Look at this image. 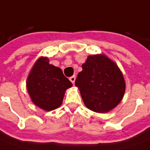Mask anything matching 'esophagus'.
<instances>
[{"label":"esophagus","mask_w":150,"mask_h":150,"mask_svg":"<svg viewBox=\"0 0 150 150\" xmlns=\"http://www.w3.org/2000/svg\"><path fill=\"white\" fill-rule=\"evenodd\" d=\"M70 80H71V83L74 84V83H75V75H73V76L70 77Z\"/></svg>","instance_id":"obj_1"}]
</instances>
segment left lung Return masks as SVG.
<instances>
[{
	"label": "left lung",
	"mask_w": 150,
	"mask_h": 150,
	"mask_svg": "<svg viewBox=\"0 0 150 150\" xmlns=\"http://www.w3.org/2000/svg\"><path fill=\"white\" fill-rule=\"evenodd\" d=\"M75 79L83 103L88 109L104 113L122 101L126 83L117 64L105 55L88 56Z\"/></svg>",
	"instance_id": "obj_1"
}]
</instances>
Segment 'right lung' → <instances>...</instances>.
Here are the masks:
<instances>
[{
	"instance_id": "obj_1",
	"label": "right lung",
	"mask_w": 150,
	"mask_h": 150,
	"mask_svg": "<svg viewBox=\"0 0 150 150\" xmlns=\"http://www.w3.org/2000/svg\"><path fill=\"white\" fill-rule=\"evenodd\" d=\"M26 85L33 103L48 112L62 105L65 92L72 83L59 67L49 64L48 58L40 57L33 65Z\"/></svg>"
}]
</instances>
